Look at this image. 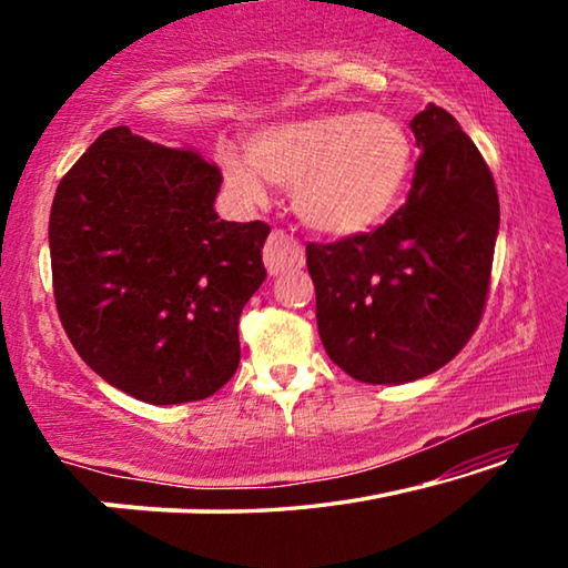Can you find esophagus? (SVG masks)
I'll return each mask as SVG.
<instances>
[{"label":"esophagus","instance_id":"34e87169","mask_svg":"<svg viewBox=\"0 0 568 568\" xmlns=\"http://www.w3.org/2000/svg\"><path fill=\"white\" fill-rule=\"evenodd\" d=\"M263 261H265L267 273L281 275V273L303 267L305 253H303V245L297 243L293 235L283 233V230H273L263 247Z\"/></svg>","mask_w":568,"mask_h":568}]
</instances>
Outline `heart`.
I'll return each instance as SVG.
<instances>
[{
  "mask_svg": "<svg viewBox=\"0 0 568 568\" xmlns=\"http://www.w3.org/2000/svg\"><path fill=\"white\" fill-rule=\"evenodd\" d=\"M247 160L220 155L227 185L263 200V180L293 190L297 217L323 235L351 237L378 227L408 187L416 150L388 114L325 112L277 122L247 140Z\"/></svg>",
  "mask_w": 568,
  "mask_h": 568,
  "instance_id": "1",
  "label": "heart"
}]
</instances>
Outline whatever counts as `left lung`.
<instances>
[{"label":"left lung","mask_w":568,"mask_h":568,"mask_svg":"<svg viewBox=\"0 0 568 568\" xmlns=\"http://www.w3.org/2000/svg\"><path fill=\"white\" fill-rule=\"evenodd\" d=\"M420 155L408 200L373 233L307 243L325 353L361 383H408L456 358L491 287L498 195L454 114L410 120Z\"/></svg>","instance_id":"1"}]
</instances>
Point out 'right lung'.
I'll use <instances>...</instances> for the list:
<instances>
[{"label":"right lung","mask_w":568,"mask_h":568,"mask_svg":"<svg viewBox=\"0 0 568 568\" xmlns=\"http://www.w3.org/2000/svg\"><path fill=\"white\" fill-rule=\"evenodd\" d=\"M223 172L130 128L92 142L50 213L52 287L80 358L128 396H213L240 363L237 323L265 281L271 225L215 213Z\"/></svg>","instance_id":"right-lung-1"}]
</instances>
